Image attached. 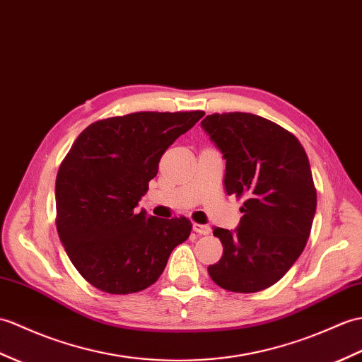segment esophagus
<instances>
[{"instance_id": "obj_1", "label": "esophagus", "mask_w": 362, "mask_h": 362, "mask_svg": "<svg viewBox=\"0 0 362 362\" xmlns=\"http://www.w3.org/2000/svg\"><path fill=\"white\" fill-rule=\"evenodd\" d=\"M192 230H194L197 234H204V236H206V234L211 233V228H209L208 225H202V223L192 225Z\"/></svg>"}]
</instances>
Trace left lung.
I'll use <instances>...</instances> for the list:
<instances>
[{
	"label": "left lung",
	"instance_id": "8db88e82",
	"mask_svg": "<svg viewBox=\"0 0 362 362\" xmlns=\"http://www.w3.org/2000/svg\"><path fill=\"white\" fill-rule=\"evenodd\" d=\"M200 124L226 160V194L245 197L238 228L213 231L223 255L208 274L228 291L265 290L296 262L312 231L316 188L308 157L291 132L255 114H211Z\"/></svg>",
	"mask_w": 362,
	"mask_h": 362
}]
</instances>
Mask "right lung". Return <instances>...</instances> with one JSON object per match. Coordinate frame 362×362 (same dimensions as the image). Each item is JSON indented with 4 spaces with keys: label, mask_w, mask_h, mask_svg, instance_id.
Segmentation results:
<instances>
[{
    "label": "right lung",
    "mask_w": 362,
    "mask_h": 362,
    "mask_svg": "<svg viewBox=\"0 0 362 362\" xmlns=\"http://www.w3.org/2000/svg\"><path fill=\"white\" fill-rule=\"evenodd\" d=\"M204 111L134 112L89 124L57 174V231L71 262L109 295L148 288L191 234L187 217L136 211L158 162Z\"/></svg>",
    "instance_id": "right-lung-1"
}]
</instances>
